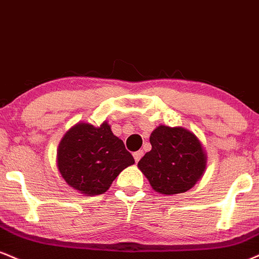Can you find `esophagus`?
Segmentation results:
<instances>
[{
  "mask_svg": "<svg viewBox=\"0 0 259 259\" xmlns=\"http://www.w3.org/2000/svg\"><path fill=\"white\" fill-rule=\"evenodd\" d=\"M133 155H134V159H135L136 163H138V161L142 158V155H143V151H141V149H140V151L135 152V153H134Z\"/></svg>",
  "mask_w": 259,
  "mask_h": 259,
  "instance_id": "esophagus-1",
  "label": "esophagus"
}]
</instances>
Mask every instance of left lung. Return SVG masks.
Returning <instances> with one entry per match:
<instances>
[{
	"mask_svg": "<svg viewBox=\"0 0 259 259\" xmlns=\"http://www.w3.org/2000/svg\"><path fill=\"white\" fill-rule=\"evenodd\" d=\"M149 142L152 149L138 166L155 192L165 195L187 192L204 175L206 153L192 132L159 125L151 134Z\"/></svg>",
	"mask_w": 259,
	"mask_h": 259,
	"instance_id": "1",
	"label": "left lung"
}]
</instances>
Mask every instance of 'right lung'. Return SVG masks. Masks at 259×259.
Returning <instances> with one entry per match:
<instances>
[{
  "label": "right lung",
  "instance_id": "obj_1",
  "mask_svg": "<svg viewBox=\"0 0 259 259\" xmlns=\"http://www.w3.org/2000/svg\"><path fill=\"white\" fill-rule=\"evenodd\" d=\"M135 163L110 124L77 123L61 139L58 169L68 186L85 195L102 194L125 167Z\"/></svg>",
  "mask_w": 259,
  "mask_h": 259
}]
</instances>
